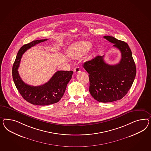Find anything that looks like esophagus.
Listing matches in <instances>:
<instances>
[{"label": "esophagus", "mask_w": 151, "mask_h": 151, "mask_svg": "<svg viewBox=\"0 0 151 151\" xmlns=\"http://www.w3.org/2000/svg\"><path fill=\"white\" fill-rule=\"evenodd\" d=\"M73 71H74V73H79L81 71H80V68L79 67H78V66H76V68H74V70H73Z\"/></svg>", "instance_id": "1"}]
</instances>
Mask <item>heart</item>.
<instances>
[{
	"label": "heart",
	"instance_id": "heart-1",
	"mask_svg": "<svg viewBox=\"0 0 151 151\" xmlns=\"http://www.w3.org/2000/svg\"><path fill=\"white\" fill-rule=\"evenodd\" d=\"M91 44L88 42H79L73 44L70 46L68 49V54L70 57L78 58L89 49ZM90 55H88L87 58L89 59Z\"/></svg>",
	"mask_w": 151,
	"mask_h": 151
}]
</instances>
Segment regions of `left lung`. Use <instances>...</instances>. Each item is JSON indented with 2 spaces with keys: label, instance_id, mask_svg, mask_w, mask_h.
Segmentation results:
<instances>
[{
  "label": "left lung",
  "instance_id": "obj_1",
  "mask_svg": "<svg viewBox=\"0 0 151 151\" xmlns=\"http://www.w3.org/2000/svg\"><path fill=\"white\" fill-rule=\"evenodd\" d=\"M103 37L120 51V62L109 65L104 60V56H97L86 61L83 66L89 73L91 96L98 102L107 103L121 99L127 93L134 81L136 69L131 50L126 42L109 36Z\"/></svg>",
  "mask_w": 151,
  "mask_h": 151
}]
</instances>
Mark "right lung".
<instances>
[{
  "label": "right lung",
  "mask_w": 151,
  "mask_h": 151,
  "mask_svg": "<svg viewBox=\"0 0 151 151\" xmlns=\"http://www.w3.org/2000/svg\"><path fill=\"white\" fill-rule=\"evenodd\" d=\"M47 40L33 41L21 47L12 66L13 80L18 91L26 101L37 106H47L59 102L73 73V71H58L48 82L41 86H31L22 81L17 71L22 55L32 47Z\"/></svg>",
  "instance_id": "1"
}]
</instances>
